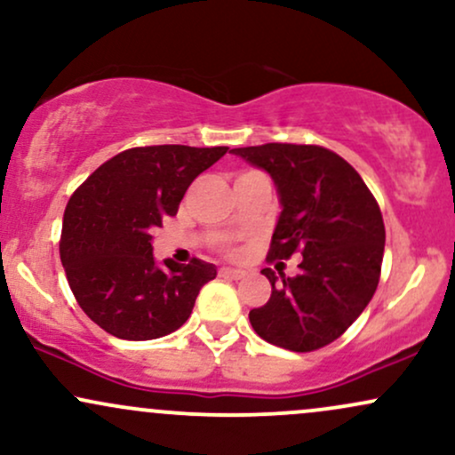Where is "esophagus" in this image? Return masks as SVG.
Masks as SVG:
<instances>
[{"instance_id": "obj_1", "label": "esophagus", "mask_w": 455, "mask_h": 455, "mask_svg": "<svg viewBox=\"0 0 455 455\" xmlns=\"http://www.w3.org/2000/svg\"><path fill=\"white\" fill-rule=\"evenodd\" d=\"M220 275H222V278L239 280V278H243L245 271H243V269H233V267H222V269H220Z\"/></svg>"}]
</instances>
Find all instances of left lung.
I'll return each mask as SVG.
<instances>
[{
	"instance_id": "left-lung-1",
	"label": "left lung",
	"mask_w": 455,
	"mask_h": 455,
	"mask_svg": "<svg viewBox=\"0 0 455 455\" xmlns=\"http://www.w3.org/2000/svg\"><path fill=\"white\" fill-rule=\"evenodd\" d=\"M235 156L267 171L280 198L271 259L301 252L299 274L263 269L271 282L265 306L250 310L263 340L310 353L340 338L379 286L385 224L377 198L357 171L318 145L267 143Z\"/></svg>"
}]
</instances>
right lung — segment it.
Returning a JSON list of instances; mask_svg holds the SVG:
<instances>
[{"mask_svg":"<svg viewBox=\"0 0 455 455\" xmlns=\"http://www.w3.org/2000/svg\"><path fill=\"white\" fill-rule=\"evenodd\" d=\"M228 148L151 145L113 156L68 201L60 254L78 306L122 340H154L188 321L216 265H158L151 233Z\"/></svg>","mask_w":455,"mask_h":455,"instance_id":"obj_1","label":"right lung"}]
</instances>
